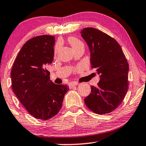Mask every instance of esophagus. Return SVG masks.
<instances>
[{
	"mask_svg": "<svg viewBox=\"0 0 146 146\" xmlns=\"http://www.w3.org/2000/svg\"><path fill=\"white\" fill-rule=\"evenodd\" d=\"M78 84H79L78 82H74L70 83L69 87L70 88H72L74 86H77V85H78Z\"/></svg>",
	"mask_w": 146,
	"mask_h": 146,
	"instance_id": "1",
	"label": "esophagus"
}]
</instances>
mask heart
Listing matches in <instances>:
<instances>
[{"instance_id":"heart-1","label":"heart","mask_w":146,"mask_h":146,"mask_svg":"<svg viewBox=\"0 0 146 146\" xmlns=\"http://www.w3.org/2000/svg\"><path fill=\"white\" fill-rule=\"evenodd\" d=\"M68 42L72 46L73 49H76L77 48H78L81 46H83V43L82 42V41L80 40L79 39H78L77 38L75 37H70L68 38ZM58 50V46L56 48V51Z\"/></svg>"}]
</instances>
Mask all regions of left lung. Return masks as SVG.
Instances as JSON below:
<instances>
[{
  "mask_svg": "<svg viewBox=\"0 0 146 146\" xmlns=\"http://www.w3.org/2000/svg\"><path fill=\"white\" fill-rule=\"evenodd\" d=\"M80 33L89 47L92 68L100 78L84 102L98 114L110 113L121 104L128 90L127 59L118 42L107 34L94 28H85Z\"/></svg>",
  "mask_w": 146,
  "mask_h": 146,
  "instance_id": "obj_1",
  "label": "left lung"
}]
</instances>
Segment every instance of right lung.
Instances as JSON below:
<instances>
[{"label":"right lung","instance_id":"obj_1","mask_svg":"<svg viewBox=\"0 0 146 146\" xmlns=\"http://www.w3.org/2000/svg\"><path fill=\"white\" fill-rule=\"evenodd\" d=\"M54 36L42 35L28 40L16 58L11 70L13 90L30 114L50 119L58 113L66 84H55L46 66L52 62Z\"/></svg>","mask_w":146,"mask_h":146}]
</instances>
